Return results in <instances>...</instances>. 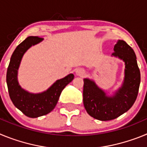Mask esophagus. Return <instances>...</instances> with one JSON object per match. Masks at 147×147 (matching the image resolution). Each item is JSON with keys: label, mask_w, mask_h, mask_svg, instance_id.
Wrapping results in <instances>:
<instances>
[{"label": "esophagus", "mask_w": 147, "mask_h": 147, "mask_svg": "<svg viewBox=\"0 0 147 147\" xmlns=\"http://www.w3.org/2000/svg\"><path fill=\"white\" fill-rule=\"evenodd\" d=\"M76 74L77 76H84L85 74V70L82 69V68H77V69L76 70Z\"/></svg>", "instance_id": "esophagus-1"}]
</instances>
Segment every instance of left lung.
<instances>
[{"label": "left lung", "instance_id": "8db88e82", "mask_svg": "<svg viewBox=\"0 0 147 147\" xmlns=\"http://www.w3.org/2000/svg\"><path fill=\"white\" fill-rule=\"evenodd\" d=\"M112 56L125 63L124 82L115 94L109 96L94 81L84 79L83 103L87 113L100 121H110L124 114L132 107L138 93L141 74L134 51L124 40L114 46Z\"/></svg>", "mask_w": 147, "mask_h": 147}]
</instances>
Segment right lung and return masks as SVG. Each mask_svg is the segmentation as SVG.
I'll list each match as a JSON object with an SVG mask.
<instances>
[{
	"instance_id": "add662e5",
	"label": "right lung",
	"mask_w": 147,
	"mask_h": 147,
	"mask_svg": "<svg viewBox=\"0 0 147 147\" xmlns=\"http://www.w3.org/2000/svg\"><path fill=\"white\" fill-rule=\"evenodd\" d=\"M43 40L38 37H28L17 46L10 59L6 73V83L11 102L24 115L30 118H37L51 112L57 104L65 87L74 78V74L67 75L57 80L46 91L32 93L21 88L18 81V71L23 54L32 45Z\"/></svg>"
}]
</instances>
